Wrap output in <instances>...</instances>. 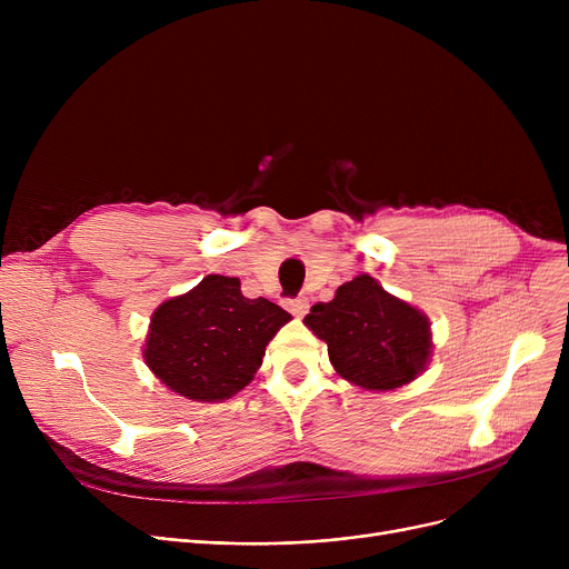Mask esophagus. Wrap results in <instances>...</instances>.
I'll return each mask as SVG.
<instances>
[{"mask_svg":"<svg viewBox=\"0 0 569 569\" xmlns=\"http://www.w3.org/2000/svg\"><path fill=\"white\" fill-rule=\"evenodd\" d=\"M286 309L292 313V316H305L309 311V300L305 295L300 297H292V300H286Z\"/></svg>","mask_w":569,"mask_h":569,"instance_id":"esophagus-1","label":"esophagus"}]
</instances>
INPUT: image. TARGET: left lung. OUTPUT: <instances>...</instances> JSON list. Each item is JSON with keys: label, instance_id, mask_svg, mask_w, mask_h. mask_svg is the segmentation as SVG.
I'll list each match as a JSON object with an SVG mask.
<instances>
[{"label": "left lung", "instance_id": "obj_1", "mask_svg": "<svg viewBox=\"0 0 569 569\" xmlns=\"http://www.w3.org/2000/svg\"><path fill=\"white\" fill-rule=\"evenodd\" d=\"M327 343L330 362L365 390H395L420 376L429 352V320L397 300L369 274L339 286L332 302H318L305 318Z\"/></svg>", "mask_w": 569, "mask_h": 569}]
</instances>
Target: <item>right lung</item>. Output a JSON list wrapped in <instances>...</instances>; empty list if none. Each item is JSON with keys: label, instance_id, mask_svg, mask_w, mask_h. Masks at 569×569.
Segmentation results:
<instances>
[{"label": "right lung", "instance_id": "add662e5", "mask_svg": "<svg viewBox=\"0 0 569 569\" xmlns=\"http://www.w3.org/2000/svg\"><path fill=\"white\" fill-rule=\"evenodd\" d=\"M288 320L279 305L244 297L239 279L209 274L154 311L144 360L172 392L223 401L251 382L267 343Z\"/></svg>", "mask_w": 569, "mask_h": 569}]
</instances>
